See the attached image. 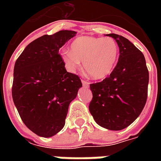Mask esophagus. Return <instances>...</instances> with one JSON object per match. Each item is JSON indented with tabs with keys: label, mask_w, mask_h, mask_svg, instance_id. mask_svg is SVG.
<instances>
[{
	"label": "esophagus",
	"mask_w": 161,
	"mask_h": 161,
	"mask_svg": "<svg viewBox=\"0 0 161 161\" xmlns=\"http://www.w3.org/2000/svg\"><path fill=\"white\" fill-rule=\"evenodd\" d=\"M82 84H83V85H84V86H85V87L89 85V83H88L87 81H85V80H82Z\"/></svg>",
	"instance_id": "esophagus-1"
}]
</instances>
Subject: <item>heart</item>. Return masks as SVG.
Returning a JSON list of instances; mask_svg holds the SVG:
<instances>
[{"label":"heart","mask_w":161,"mask_h":161,"mask_svg":"<svg viewBox=\"0 0 161 161\" xmlns=\"http://www.w3.org/2000/svg\"><path fill=\"white\" fill-rule=\"evenodd\" d=\"M64 50L61 57L65 66L74 71L84 62L85 72L93 79H103L114 70L119 55L117 44L112 38L81 36Z\"/></svg>","instance_id":"obj_1"}]
</instances>
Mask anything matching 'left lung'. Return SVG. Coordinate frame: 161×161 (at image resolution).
<instances>
[{
  "label": "left lung",
  "mask_w": 161,
  "mask_h": 161,
  "mask_svg": "<svg viewBox=\"0 0 161 161\" xmlns=\"http://www.w3.org/2000/svg\"><path fill=\"white\" fill-rule=\"evenodd\" d=\"M119 46L118 62L105 79L90 84L89 109L98 125L121 130L136 120L147 97L149 73L143 53L124 37L110 33Z\"/></svg>",
  "instance_id": "left-lung-1"
}]
</instances>
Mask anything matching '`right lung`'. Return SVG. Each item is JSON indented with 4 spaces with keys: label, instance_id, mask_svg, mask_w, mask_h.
<instances>
[{
    "label": "right lung",
    "instance_id": "right-lung-1",
    "mask_svg": "<svg viewBox=\"0 0 161 161\" xmlns=\"http://www.w3.org/2000/svg\"><path fill=\"white\" fill-rule=\"evenodd\" d=\"M62 30L31 42L17 58L12 97L22 121L34 134L52 137L64 128L70 102L82 83L68 72L58 51L76 35Z\"/></svg>",
    "mask_w": 161,
    "mask_h": 161
}]
</instances>
